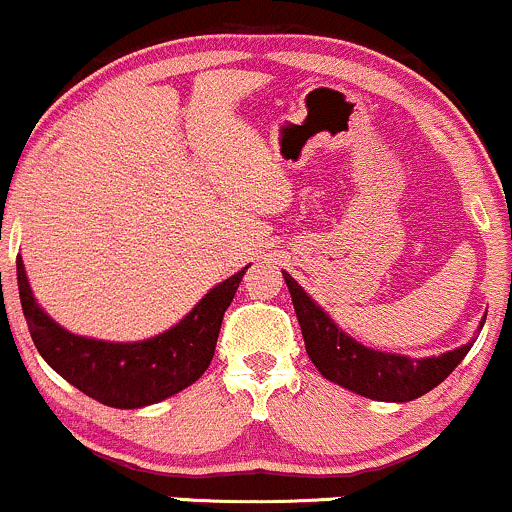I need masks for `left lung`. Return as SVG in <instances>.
Returning a JSON list of instances; mask_svg holds the SVG:
<instances>
[{"label": "left lung", "mask_w": 512, "mask_h": 512, "mask_svg": "<svg viewBox=\"0 0 512 512\" xmlns=\"http://www.w3.org/2000/svg\"><path fill=\"white\" fill-rule=\"evenodd\" d=\"M282 274L286 286H289L291 301H294L306 352L318 367V372L342 389L372 398V401L406 403L420 398L423 393L435 389L437 384H442L474 345V340H469L457 350L420 359L374 350V347L362 345L352 335H347L330 318V313L303 291V286H299L289 272ZM484 320L486 316L481 318L479 330L484 328Z\"/></svg>", "instance_id": "1"}]
</instances>
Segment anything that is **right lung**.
<instances>
[{
    "instance_id": "add662e5",
    "label": "right lung",
    "mask_w": 512,
    "mask_h": 512,
    "mask_svg": "<svg viewBox=\"0 0 512 512\" xmlns=\"http://www.w3.org/2000/svg\"><path fill=\"white\" fill-rule=\"evenodd\" d=\"M247 267L213 286L170 330L138 342L84 338L55 323L33 296L21 255L16 257V279L28 333L48 367L104 406L143 408L184 391L209 369L223 313Z\"/></svg>"
}]
</instances>
